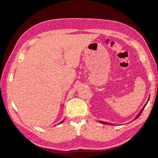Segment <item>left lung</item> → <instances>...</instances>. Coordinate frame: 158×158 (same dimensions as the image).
<instances>
[{
    "instance_id": "left-lung-1",
    "label": "left lung",
    "mask_w": 158,
    "mask_h": 158,
    "mask_svg": "<svg viewBox=\"0 0 158 158\" xmlns=\"http://www.w3.org/2000/svg\"><path fill=\"white\" fill-rule=\"evenodd\" d=\"M146 105L147 104H145V106H144V107L143 108V109H142V110H141V111L139 112V114H138V115H137V117H136V118H138V117H140V114H141V113H142V112H143V110H144V108H145V106H146ZM99 123H102V124H110V123H106V122H104V121H99Z\"/></svg>"
}]
</instances>
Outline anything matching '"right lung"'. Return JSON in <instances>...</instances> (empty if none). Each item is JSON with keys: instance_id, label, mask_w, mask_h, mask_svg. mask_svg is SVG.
Masks as SVG:
<instances>
[{"instance_id": "add662e5", "label": "right lung", "mask_w": 158, "mask_h": 158, "mask_svg": "<svg viewBox=\"0 0 158 158\" xmlns=\"http://www.w3.org/2000/svg\"><path fill=\"white\" fill-rule=\"evenodd\" d=\"M63 121H62V122H61V123H63Z\"/></svg>"}]
</instances>
